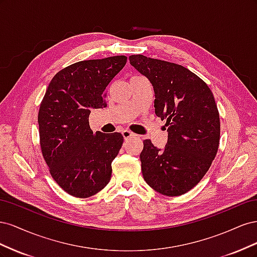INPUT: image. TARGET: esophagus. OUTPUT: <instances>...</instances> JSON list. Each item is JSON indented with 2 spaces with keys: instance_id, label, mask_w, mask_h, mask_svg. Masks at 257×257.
I'll use <instances>...</instances> for the list:
<instances>
[{
  "instance_id": "1",
  "label": "esophagus",
  "mask_w": 257,
  "mask_h": 257,
  "mask_svg": "<svg viewBox=\"0 0 257 257\" xmlns=\"http://www.w3.org/2000/svg\"><path fill=\"white\" fill-rule=\"evenodd\" d=\"M122 136H123V138H124V139H128V138H131V137L135 136V134H134V133H132L131 131L124 130V131H122Z\"/></svg>"
}]
</instances>
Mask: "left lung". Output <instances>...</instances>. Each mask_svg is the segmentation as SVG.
Listing matches in <instances>:
<instances>
[{
	"label": "left lung",
	"instance_id": "8db88e82",
	"mask_svg": "<svg viewBox=\"0 0 257 257\" xmlns=\"http://www.w3.org/2000/svg\"><path fill=\"white\" fill-rule=\"evenodd\" d=\"M130 63L153 85L155 113L166 121L168 133L163 149L150 139L144 142V179L163 195H182L203 179L219 148L220 115L213 94L182 65L143 54L131 56Z\"/></svg>",
	"mask_w": 257,
	"mask_h": 257
}]
</instances>
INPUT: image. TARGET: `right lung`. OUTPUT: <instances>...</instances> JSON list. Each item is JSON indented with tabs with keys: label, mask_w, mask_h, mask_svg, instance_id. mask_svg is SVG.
Masks as SVG:
<instances>
[{
	"label": "right lung",
	"mask_w": 257,
	"mask_h": 257,
	"mask_svg": "<svg viewBox=\"0 0 257 257\" xmlns=\"http://www.w3.org/2000/svg\"><path fill=\"white\" fill-rule=\"evenodd\" d=\"M126 60L115 56L77 62L54 75L45 93L38 111L42 153L51 177L69 195L90 197L110 180L123 136L93 133L89 115L107 106V85Z\"/></svg>",
	"instance_id": "right-lung-1"
}]
</instances>
